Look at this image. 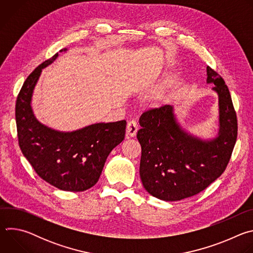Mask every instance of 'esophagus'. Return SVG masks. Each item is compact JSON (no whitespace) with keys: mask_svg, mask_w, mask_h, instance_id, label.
I'll list each match as a JSON object with an SVG mask.
<instances>
[{"mask_svg":"<svg viewBox=\"0 0 253 253\" xmlns=\"http://www.w3.org/2000/svg\"><path fill=\"white\" fill-rule=\"evenodd\" d=\"M138 131V124L135 120H130L127 123V128H126V134L130 137H135L136 133Z\"/></svg>","mask_w":253,"mask_h":253,"instance_id":"obj_1","label":"esophagus"}]
</instances>
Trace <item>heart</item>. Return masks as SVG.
I'll return each mask as SVG.
<instances>
[{
  "label": "heart",
  "mask_w": 253,
  "mask_h": 253,
  "mask_svg": "<svg viewBox=\"0 0 253 253\" xmlns=\"http://www.w3.org/2000/svg\"><path fill=\"white\" fill-rule=\"evenodd\" d=\"M178 83V77L171 75L165 78L159 85H157L148 95V100L153 106H159L165 103L173 91L175 90Z\"/></svg>",
  "instance_id": "b5f03b06"
}]
</instances>
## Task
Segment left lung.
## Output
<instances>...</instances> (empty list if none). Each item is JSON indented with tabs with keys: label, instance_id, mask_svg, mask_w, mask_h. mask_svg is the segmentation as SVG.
I'll list each match as a JSON object with an SVG mask.
<instances>
[{
	"label": "left lung",
	"instance_id": "left-lung-1",
	"mask_svg": "<svg viewBox=\"0 0 253 253\" xmlns=\"http://www.w3.org/2000/svg\"><path fill=\"white\" fill-rule=\"evenodd\" d=\"M207 84L218 95L219 131L203 140L177 122L173 107L165 105L144 112L137 139L141 145L140 178L144 188L164 201L198 194L225 170L237 138V118L228 87L210 67Z\"/></svg>",
	"mask_w": 253,
	"mask_h": 253
}]
</instances>
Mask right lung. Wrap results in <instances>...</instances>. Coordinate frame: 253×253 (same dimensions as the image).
<instances>
[{
  "label": "right lung",
  "mask_w": 253,
  "mask_h": 253,
  "mask_svg": "<svg viewBox=\"0 0 253 253\" xmlns=\"http://www.w3.org/2000/svg\"><path fill=\"white\" fill-rule=\"evenodd\" d=\"M62 49L60 52H66ZM59 54L43 62L28 76L16 102L19 145L34 170L43 180L64 191L79 192L94 186L106 159L125 137L126 121L96 123L62 132L36 119L32 106L34 88L42 69Z\"/></svg>",
  "instance_id": "1"
}]
</instances>
